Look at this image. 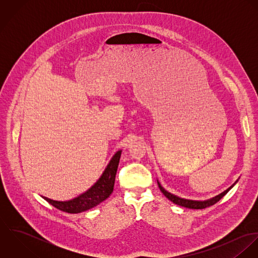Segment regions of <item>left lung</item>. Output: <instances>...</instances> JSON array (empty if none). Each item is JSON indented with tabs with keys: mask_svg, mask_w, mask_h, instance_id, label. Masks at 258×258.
I'll return each instance as SVG.
<instances>
[{
	"mask_svg": "<svg viewBox=\"0 0 258 258\" xmlns=\"http://www.w3.org/2000/svg\"><path fill=\"white\" fill-rule=\"evenodd\" d=\"M237 182V181H236ZM236 182L234 184H232L231 186H229L227 189H225L224 191H222L220 195L216 196L215 198L213 199H210V200H207V201H192V200H185V199H182V198H179L169 191H167L161 184L158 182V185H159V188L161 189V191L165 195L166 198H168V200H170L171 202H173L174 204L178 205V206H181V207H184V208H187V209H194V210H202V209H206L208 207H211L213 205H215L216 203H218L221 198L226 195V192L236 184Z\"/></svg>",
	"mask_w": 258,
	"mask_h": 258,
	"instance_id": "left-lung-1",
	"label": "left lung"
}]
</instances>
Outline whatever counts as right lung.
<instances>
[{"label":"right lung","mask_w":258,"mask_h":258,"mask_svg":"<svg viewBox=\"0 0 258 258\" xmlns=\"http://www.w3.org/2000/svg\"><path fill=\"white\" fill-rule=\"evenodd\" d=\"M121 152L119 150L115 153L99 180L80 196L67 202L53 201L45 197L42 198L57 210L69 214H79L96 207L105 201L113 191Z\"/></svg>","instance_id":"add662e5"}]
</instances>
